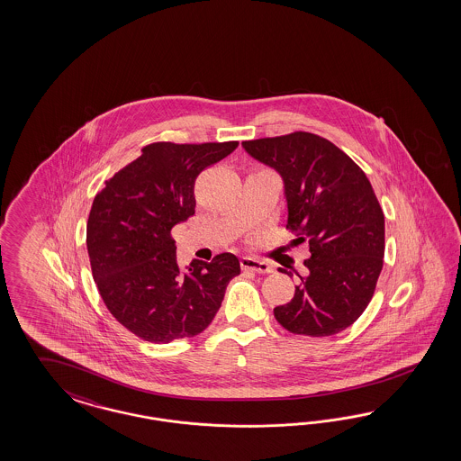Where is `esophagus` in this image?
<instances>
[{
  "label": "esophagus",
  "instance_id": "obj_1",
  "mask_svg": "<svg viewBox=\"0 0 461 461\" xmlns=\"http://www.w3.org/2000/svg\"><path fill=\"white\" fill-rule=\"evenodd\" d=\"M241 268L245 270H253V272H258V274H270L274 272V266L264 262V260H258V258H253V257H243L241 258Z\"/></svg>",
  "mask_w": 461,
  "mask_h": 461
}]
</instances>
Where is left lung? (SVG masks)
Segmentation results:
<instances>
[{"label":"left lung","mask_w":461,"mask_h":461,"mask_svg":"<svg viewBox=\"0 0 461 461\" xmlns=\"http://www.w3.org/2000/svg\"><path fill=\"white\" fill-rule=\"evenodd\" d=\"M284 179L285 228L309 243L307 276L274 309L294 335L331 336L362 316L384 266L385 223L365 172L335 143L307 131L241 143ZM280 272L293 276L280 268Z\"/></svg>","instance_id":"8db88e82"}]
</instances>
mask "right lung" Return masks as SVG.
Instances as JSON below:
<instances>
[{
  "label": "right lung",
  "instance_id": "right-lung-1",
  "mask_svg": "<svg viewBox=\"0 0 461 461\" xmlns=\"http://www.w3.org/2000/svg\"><path fill=\"white\" fill-rule=\"evenodd\" d=\"M237 147L155 141L104 182L93 201L86 235L93 277L116 321L145 341L203 333L240 274L233 253L193 260L181 270L170 235L194 214L195 177Z\"/></svg>",
  "mask_w": 461,
  "mask_h": 461
}]
</instances>
